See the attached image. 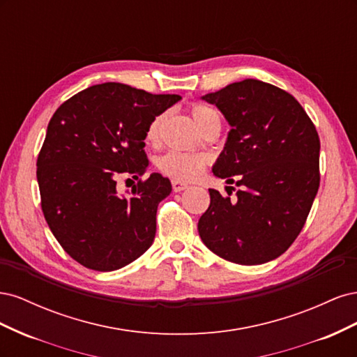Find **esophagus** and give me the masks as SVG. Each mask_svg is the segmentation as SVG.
Masks as SVG:
<instances>
[{
  "mask_svg": "<svg viewBox=\"0 0 357 357\" xmlns=\"http://www.w3.org/2000/svg\"><path fill=\"white\" fill-rule=\"evenodd\" d=\"M172 190L174 192H181V190H185V189H188V185H185V183H181V181H177V180H172Z\"/></svg>",
  "mask_w": 357,
  "mask_h": 357,
  "instance_id": "obj_1",
  "label": "esophagus"
}]
</instances>
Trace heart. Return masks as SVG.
<instances>
[{"label": "heart", "mask_w": 357, "mask_h": 357, "mask_svg": "<svg viewBox=\"0 0 357 357\" xmlns=\"http://www.w3.org/2000/svg\"><path fill=\"white\" fill-rule=\"evenodd\" d=\"M189 112L198 128L204 132L213 125H220V114L214 107L202 102H193L189 105ZM165 114L160 113L155 116L146 129V139L149 143H156L160 135L162 125H164ZM208 156L205 153L193 152H169L162 156L158 162L159 169L165 176L177 181L195 180L205 165L208 164Z\"/></svg>", "instance_id": "heart-1"}]
</instances>
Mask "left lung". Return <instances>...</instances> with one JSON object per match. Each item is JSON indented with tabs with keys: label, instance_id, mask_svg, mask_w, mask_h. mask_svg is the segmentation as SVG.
I'll return each mask as SVG.
<instances>
[{
	"label": "left lung",
	"instance_id": "left-lung-1",
	"mask_svg": "<svg viewBox=\"0 0 357 357\" xmlns=\"http://www.w3.org/2000/svg\"><path fill=\"white\" fill-rule=\"evenodd\" d=\"M204 100L232 126L214 176L241 190L231 199V193L208 189L210 205L198 222L201 240L234 264L273 261L294 244L317 195L316 126L289 92L261 80L231 83Z\"/></svg>",
	"mask_w": 357,
	"mask_h": 357
}]
</instances>
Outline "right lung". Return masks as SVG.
Masks as SVG:
<instances>
[{"label":"right lung","instance_id":"1","mask_svg":"<svg viewBox=\"0 0 357 357\" xmlns=\"http://www.w3.org/2000/svg\"><path fill=\"white\" fill-rule=\"evenodd\" d=\"M180 98L102 83L75 93L52 116L37 158L41 210L75 262L114 271L152 245L158 205L171 183L158 172L139 178L150 165L146 129ZM121 175L139 180L125 197L115 188Z\"/></svg>","mask_w":357,"mask_h":357}]
</instances>
